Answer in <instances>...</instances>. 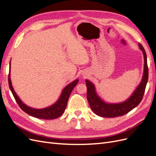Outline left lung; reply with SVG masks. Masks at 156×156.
<instances>
[{"label": "left lung", "instance_id": "1", "mask_svg": "<svg viewBox=\"0 0 156 156\" xmlns=\"http://www.w3.org/2000/svg\"><path fill=\"white\" fill-rule=\"evenodd\" d=\"M139 49L142 51L144 56V71L143 77L137 87L126 100L116 103H111L104 101L98 95L95 85L89 80L86 79L87 100L90 107L96 115L105 118H113L124 115L135 108L142 100L146 84L148 82V69L145 50L140 44H139Z\"/></svg>", "mask_w": 156, "mask_h": 156}]
</instances>
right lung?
Returning a JSON list of instances; mask_svg holds the SVG:
<instances>
[{"mask_svg": "<svg viewBox=\"0 0 156 156\" xmlns=\"http://www.w3.org/2000/svg\"><path fill=\"white\" fill-rule=\"evenodd\" d=\"M79 82V79H77L73 82L68 84L67 86H66L62 90L58 100L56 101L54 104L48 107L43 108H34L30 107L27 106L21 100V99L17 95L16 92L14 91V89L12 87V81L10 79V72L8 75V84L10 87V90L12 91L13 96L15 98L16 102L18 103L19 106L20 107L21 109L32 116H34L37 119H57L59 116L62 115L66 108L67 106V103L69 97L72 93L73 88L77 85Z\"/></svg>", "mask_w": 156, "mask_h": 156, "instance_id": "1", "label": "right lung"}]
</instances>
